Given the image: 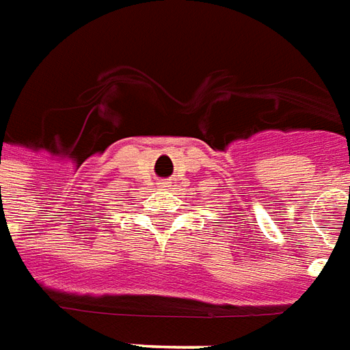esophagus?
Returning a JSON list of instances; mask_svg holds the SVG:
<instances>
[{
  "label": "esophagus",
  "mask_w": 350,
  "mask_h": 350,
  "mask_svg": "<svg viewBox=\"0 0 350 350\" xmlns=\"http://www.w3.org/2000/svg\"><path fill=\"white\" fill-rule=\"evenodd\" d=\"M160 185H162V187H165V183H160Z\"/></svg>",
  "instance_id": "obj_1"
}]
</instances>
